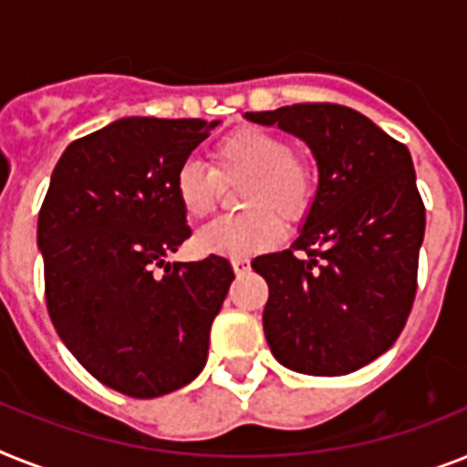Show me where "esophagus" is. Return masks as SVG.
Masks as SVG:
<instances>
[{
  "mask_svg": "<svg viewBox=\"0 0 467 467\" xmlns=\"http://www.w3.org/2000/svg\"><path fill=\"white\" fill-rule=\"evenodd\" d=\"M231 265H234V272H236V275H243V272H248L250 269V260L245 255L231 257Z\"/></svg>",
  "mask_w": 467,
  "mask_h": 467,
  "instance_id": "1",
  "label": "esophagus"
}]
</instances>
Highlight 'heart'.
I'll list each match as a JSON object with an SVG mask.
<instances>
[{"mask_svg":"<svg viewBox=\"0 0 467 467\" xmlns=\"http://www.w3.org/2000/svg\"><path fill=\"white\" fill-rule=\"evenodd\" d=\"M219 179L243 183V214L219 217L198 231L195 245L219 255H248L281 236V220L294 224L310 210L317 192V171L303 150L279 133L260 129L241 130L214 148V169L188 160L176 171L173 188L191 219H202L214 210Z\"/></svg>","mask_w":467,"mask_h":467,"instance_id":"b5f03b06","label":"heart"}]
</instances>
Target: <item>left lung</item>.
Segmentation results:
<instances>
[{
  "mask_svg": "<svg viewBox=\"0 0 467 467\" xmlns=\"http://www.w3.org/2000/svg\"><path fill=\"white\" fill-rule=\"evenodd\" d=\"M245 119L306 140L319 169L294 245L253 260L269 286V348L303 375L356 372L394 346L418 291L425 205L410 152L344 104H291Z\"/></svg>",
  "mask_w": 467,
  "mask_h": 467,
  "instance_id": "obj_1",
  "label": "left lung"
}]
</instances>
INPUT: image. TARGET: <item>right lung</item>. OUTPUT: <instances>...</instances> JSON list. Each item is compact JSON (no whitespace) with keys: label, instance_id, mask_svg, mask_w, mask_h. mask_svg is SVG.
<instances>
[{"label":"right lung","instance_id":"obj_1","mask_svg":"<svg viewBox=\"0 0 467 467\" xmlns=\"http://www.w3.org/2000/svg\"><path fill=\"white\" fill-rule=\"evenodd\" d=\"M219 121L129 117L73 140L37 217L49 317L76 360L133 399L202 372L234 269L167 262L191 236L173 179Z\"/></svg>","mask_w":467,"mask_h":467}]
</instances>
